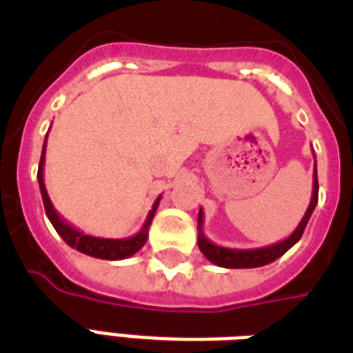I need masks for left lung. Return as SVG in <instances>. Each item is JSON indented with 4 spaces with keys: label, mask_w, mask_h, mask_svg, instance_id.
Instances as JSON below:
<instances>
[{
    "label": "left lung",
    "mask_w": 353,
    "mask_h": 353,
    "mask_svg": "<svg viewBox=\"0 0 353 353\" xmlns=\"http://www.w3.org/2000/svg\"><path fill=\"white\" fill-rule=\"evenodd\" d=\"M318 170L314 166V185H312V199L310 204L306 208V214L303 215L301 223L296 225V229L289 234L285 240H280L276 244L265 245V248H253V250H234V248H223V245H217L214 242H210L202 230V225H204V212L200 210L199 212V248L200 252L204 253L210 263H214L217 266H223V268H257V266H265L272 261L280 259L283 253L291 250L293 245L301 240L303 236L306 225L310 221V215L314 212V208L318 204Z\"/></svg>",
    "instance_id": "left-lung-1"
}]
</instances>
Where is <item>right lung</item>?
Segmentation results:
<instances>
[{
  "instance_id": "obj_1",
  "label": "right lung",
  "mask_w": 353,
  "mask_h": 353,
  "mask_svg": "<svg viewBox=\"0 0 353 353\" xmlns=\"http://www.w3.org/2000/svg\"><path fill=\"white\" fill-rule=\"evenodd\" d=\"M45 147H47V136H45V143H43L41 151V161H39V170H37V181H39V189H41L43 196V206H45V214L49 217V221L52 223V227L57 229V232L62 236L65 244L72 245L73 250L85 253V255H90V257H96V259H105V261H121L128 259L134 253H138L147 242V236H149V227L153 223V217L157 214V208H159V202H161V196L154 200L153 208L149 210L147 214V219L143 223V227L139 229V232H136L134 236L128 238H98L90 236V234H85L83 230L75 229L73 225L65 221L62 215L58 214L52 202L49 199V192H47V187H45V181H43V166H45Z\"/></svg>"
}]
</instances>
